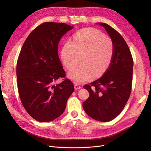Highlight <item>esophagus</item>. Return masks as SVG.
Wrapping results in <instances>:
<instances>
[{"label":"esophagus","mask_w":151,"mask_h":151,"mask_svg":"<svg viewBox=\"0 0 151 151\" xmlns=\"http://www.w3.org/2000/svg\"><path fill=\"white\" fill-rule=\"evenodd\" d=\"M74 88H75L76 90L79 89L81 88V86L79 84H74Z\"/></svg>","instance_id":"esophagus-1"}]
</instances>
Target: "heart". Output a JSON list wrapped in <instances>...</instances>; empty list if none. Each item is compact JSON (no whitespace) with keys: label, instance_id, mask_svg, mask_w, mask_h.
Here are the masks:
<instances>
[{"label":"heart","instance_id":"1","mask_svg":"<svg viewBox=\"0 0 151 151\" xmlns=\"http://www.w3.org/2000/svg\"><path fill=\"white\" fill-rule=\"evenodd\" d=\"M72 42H67L61 52L62 61L68 70H72L68 77L76 83H83L95 75H103L110 67L114 56L112 40L105 36L98 29L86 28L79 29L73 35Z\"/></svg>","mask_w":151,"mask_h":151}]
</instances>
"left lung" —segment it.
<instances>
[{
  "mask_svg": "<svg viewBox=\"0 0 151 151\" xmlns=\"http://www.w3.org/2000/svg\"><path fill=\"white\" fill-rule=\"evenodd\" d=\"M103 26L114 44V56L110 67L104 75L84 88L89 97L83 103L85 112L93 119L107 122L122 112L132 91L134 61L124 38L112 27L103 22Z\"/></svg>",
  "mask_w": 151,
  "mask_h": 151,
  "instance_id": "1",
  "label": "left lung"
}]
</instances>
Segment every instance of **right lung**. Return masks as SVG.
<instances>
[{"mask_svg": "<svg viewBox=\"0 0 151 151\" xmlns=\"http://www.w3.org/2000/svg\"><path fill=\"white\" fill-rule=\"evenodd\" d=\"M73 26L45 22L31 31L22 45L16 65L17 89L26 111L35 120L51 122L65 111L68 98L74 91L65 78L58 54L60 38Z\"/></svg>", "mask_w": 151, "mask_h": 151, "instance_id": "obj_1", "label": "right lung"}]
</instances>
